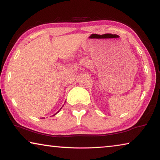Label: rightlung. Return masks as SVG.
<instances>
[{
    "label": "right lung",
    "instance_id": "1",
    "mask_svg": "<svg viewBox=\"0 0 160 160\" xmlns=\"http://www.w3.org/2000/svg\"><path fill=\"white\" fill-rule=\"evenodd\" d=\"M58 112H59V111H58Z\"/></svg>",
    "mask_w": 160,
    "mask_h": 160
}]
</instances>
